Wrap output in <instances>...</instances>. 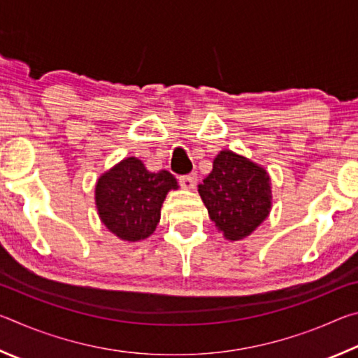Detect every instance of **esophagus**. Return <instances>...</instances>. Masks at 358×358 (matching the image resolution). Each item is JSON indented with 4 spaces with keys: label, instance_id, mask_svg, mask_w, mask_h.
Wrapping results in <instances>:
<instances>
[{
    "label": "esophagus",
    "instance_id": "1",
    "mask_svg": "<svg viewBox=\"0 0 358 358\" xmlns=\"http://www.w3.org/2000/svg\"><path fill=\"white\" fill-rule=\"evenodd\" d=\"M180 185L185 187V189H192L197 183V175L196 173H189V175H183V177L178 178Z\"/></svg>",
    "mask_w": 358,
    "mask_h": 358
}]
</instances>
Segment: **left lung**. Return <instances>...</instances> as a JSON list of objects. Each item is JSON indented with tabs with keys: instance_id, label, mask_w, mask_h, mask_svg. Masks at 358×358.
Listing matches in <instances>:
<instances>
[{
	"instance_id": "8db88e82",
	"label": "left lung",
	"mask_w": 358,
	"mask_h": 358,
	"mask_svg": "<svg viewBox=\"0 0 358 358\" xmlns=\"http://www.w3.org/2000/svg\"><path fill=\"white\" fill-rule=\"evenodd\" d=\"M199 194L210 220L232 241L251 235L271 208L268 173L230 150L215 157L213 171L199 185Z\"/></svg>"
}]
</instances>
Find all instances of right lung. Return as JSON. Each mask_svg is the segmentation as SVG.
<instances>
[{
	"label": "right lung",
	"instance_id": "1",
	"mask_svg": "<svg viewBox=\"0 0 358 358\" xmlns=\"http://www.w3.org/2000/svg\"><path fill=\"white\" fill-rule=\"evenodd\" d=\"M171 189H178L171 172H150L141 159L126 157L99 177L96 207L101 221L118 238L145 240L155 232Z\"/></svg>",
	"mask_w": 358,
	"mask_h": 358
}]
</instances>
